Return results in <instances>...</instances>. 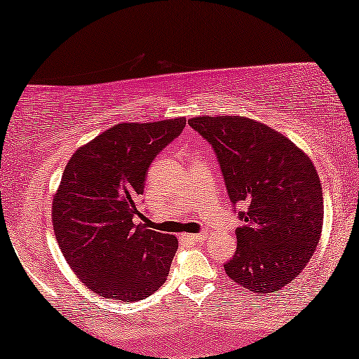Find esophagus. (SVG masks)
<instances>
[{"label":"esophagus","mask_w":359,"mask_h":359,"mask_svg":"<svg viewBox=\"0 0 359 359\" xmlns=\"http://www.w3.org/2000/svg\"><path fill=\"white\" fill-rule=\"evenodd\" d=\"M183 238L189 240V242H203V240L205 238V235L204 233H191V235L184 233Z\"/></svg>","instance_id":"esophagus-1"}]
</instances>
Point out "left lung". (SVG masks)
<instances>
[{"label":"left lung","mask_w":359,"mask_h":359,"mask_svg":"<svg viewBox=\"0 0 359 359\" xmlns=\"http://www.w3.org/2000/svg\"><path fill=\"white\" fill-rule=\"evenodd\" d=\"M188 124L212 145L242 227L224 264L233 283L269 294L299 276L313 257L323 194L312 160L278 130L245 116H199Z\"/></svg>","instance_id":"obj_1"}]
</instances>
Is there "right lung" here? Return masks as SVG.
Segmentation results:
<instances>
[{
	"mask_svg": "<svg viewBox=\"0 0 359 359\" xmlns=\"http://www.w3.org/2000/svg\"><path fill=\"white\" fill-rule=\"evenodd\" d=\"M184 126V117L122 122L67 163L52 203L53 232L76 276L102 297L140 301L168 276L178 240L134 217L150 163Z\"/></svg>",
	"mask_w": 359,
	"mask_h": 359,
	"instance_id": "add662e5",
	"label": "right lung"
}]
</instances>
